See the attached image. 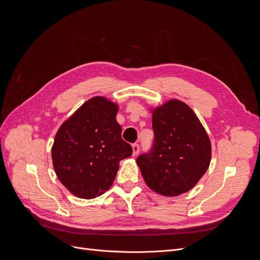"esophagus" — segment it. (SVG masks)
Masks as SVG:
<instances>
[{
	"mask_svg": "<svg viewBox=\"0 0 260 260\" xmlns=\"http://www.w3.org/2000/svg\"><path fill=\"white\" fill-rule=\"evenodd\" d=\"M132 151H133V156H137L140 152V145L139 143H133L132 144Z\"/></svg>",
	"mask_w": 260,
	"mask_h": 260,
	"instance_id": "obj_1",
	"label": "esophagus"
}]
</instances>
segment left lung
Listing matches in <instances>:
<instances>
[{"instance_id":"obj_1","label":"left lung","mask_w":260,"mask_h":260,"mask_svg":"<svg viewBox=\"0 0 260 260\" xmlns=\"http://www.w3.org/2000/svg\"><path fill=\"white\" fill-rule=\"evenodd\" d=\"M153 145L137 162L146 184L165 196L190 191L209 167L211 145L198 116L171 100L153 111Z\"/></svg>"}]
</instances>
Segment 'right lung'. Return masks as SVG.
I'll use <instances>...</instances> for the list:
<instances>
[{"mask_svg": "<svg viewBox=\"0 0 260 260\" xmlns=\"http://www.w3.org/2000/svg\"><path fill=\"white\" fill-rule=\"evenodd\" d=\"M118 106L102 96L92 98L60 125L52 147L53 166L62 185L90 200L113 185L119 161L132 155L121 138Z\"/></svg>", "mask_w": 260, "mask_h": 260, "instance_id": "add662e5", "label": "right lung"}]
</instances>
